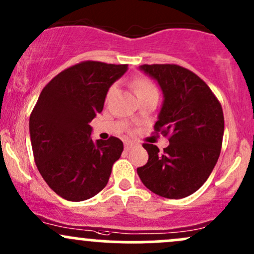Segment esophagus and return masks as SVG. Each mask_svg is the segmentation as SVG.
I'll return each mask as SVG.
<instances>
[{"instance_id":"esophagus-1","label":"esophagus","mask_w":254,"mask_h":254,"mask_svg":"<svg viewBox=\"0 0 254 254\" xmlns=\"http://www.w3.org/2000/svg\"><path fill=\"white\" fill-rule=\"evenodd\" d=\"M133 146H134V144H133L132 141H125V149H126V150L132 149Z\"/></svg>"}]
</instances>
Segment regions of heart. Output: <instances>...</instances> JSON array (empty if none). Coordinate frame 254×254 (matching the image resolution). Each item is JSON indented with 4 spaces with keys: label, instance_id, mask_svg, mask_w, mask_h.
Wrapping results in <instances>:
<instances>
[{
    "label": "heart",
    "instance_id": "b5f03b06",
    "mask_svg": "<svg viewBox=\"0 0 254 254\" xmlns=\"http://www.w3.org/2000/svg\"><path fill=\"white\" fill-rule=\"evenodd\" d=\"M133 89L138 97H141L144 94L151 93V92H157L155 84L149 80L148 77H137L133 80ZM114 92V87H110L108 91V97Z\"/></svg>",
    "mask_w": 254,
    "mask_h": 254
}]
</instances>
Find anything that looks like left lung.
Listing matches in <instances>:
<instances>
[{
	"label": "left lung",
	"instance_id": "1",
	"mask_svg": "<svg viewBox=\"0 0 254 254\" xmlns=\"http://www.w3.org/2000/svg\"><path fill=\"white\" fill-rule=\"evenodd\" d=\"M140 69L160 84L162 109L155 133L168 137L160 151L144 143L148 162L137 168L143 184L156 195L183 198L197 191L213 171L224 134L219 100L196 73L177 64H144Z\"/></svg>",
	"mask_w": 254,
	"mask_h": 254
}]
</instances>
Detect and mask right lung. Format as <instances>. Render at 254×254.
Wrapping results in <instances>:
<instances>
[{
	"instance_id": "1",
	"label": "right lung",
	"mask_w": 254,
	"mask_h": 254,
	"mask_svg": "<svg viewBox=\"0 0 254 254\" xmlns=\"http://www.w3.org/2000/svg\"><path fill=\"white\" fill-rule=\"evenodd\" d=\"M127 64L86 61L63 70L45 86L30 115V138L39 172L67 201L93 197L108 184L124 151L116 137L93 140L89 122L104 108L109 88Z\"/></svg>"
}]
</instances>
